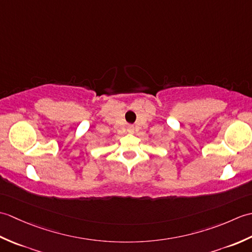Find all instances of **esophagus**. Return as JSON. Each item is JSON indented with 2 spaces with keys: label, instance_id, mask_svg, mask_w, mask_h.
<instances>
[{
  "label": "esophagus",
  "instance_id": "esophagus-1",
  "mask_svg": "<svg viewBox=\"0 0 252 252\" xmlns=\"http://www.w3.org/2000/svg\"><path fill=\"white\" fill-rule=\"evenodd\" d=\"M129 131H133V127L132 126H129Z\"/></svg>",
  "mask_w": 252,
  "mask_h": 252
}]
</instances>
